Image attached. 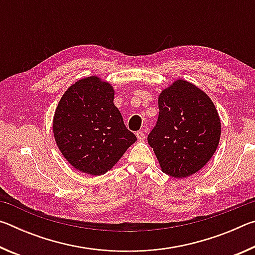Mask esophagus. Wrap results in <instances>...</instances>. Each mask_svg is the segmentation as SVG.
<instances>
[{"instance_id": "esophagus-1", "label": "esophagus", "mask_w": 255, "mask_h": 255, "mask_svg": "<svg viewBox=\"0 0 255 255\" xmlns=\"http://www.w3.org/2000/svg\"><path fill=\"white\" fill-rule=\"evenodd\" d=\"M136 136L138 138V140H144L145 139V133H144V131H141V130L137 131L136 132Z\"/></svg>"}]
</instances>
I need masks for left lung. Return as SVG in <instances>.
I'll list each match as a JSON object with an SVG mask.
<instances>
[{
  "mask_svg": "<svg viewBox=\"0 0 255 255\" xmlns=\"http://www.w3.org/2000/svg\"><path fill=\"white\" fill-rule=\"evenodd\" d=\"M158 118L147 141L164 173L185 178L208 163L221 138L213 101L191 83L178 80L158 97Z\"/></svg>",
  "mask_w": 255,
  "mask_h": 255,
  "instance_id": "1",
  "label": "left lung"
}]
</instances>
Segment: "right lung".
I'll return each instance as SVG.
<instances>
[{"label":"right lung","instance_id":"right-lung-1","mask_svg":"<svg viewBox=\"0 0 255 255\" xmlns=\"http://www.w3.org/2000/svg\"><path fill=\"white\" fill-rule=\"evenodd\" d=\"M54 136L75 169L105 174L137 140L114 105V89L99 77L77 81L60 99L54 116Z\"/></svg>","mask_w":255,"mask_h":255}]
</instances>
